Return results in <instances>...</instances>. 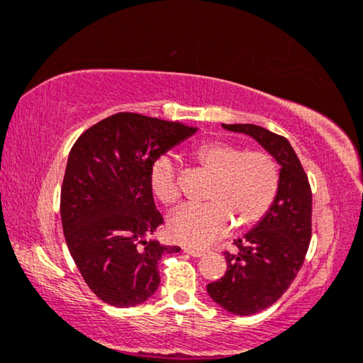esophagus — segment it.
Listing matches in <instances>:
<instances>
[{
    "mask_svg": "<svg viewBox=\"0 0 363 363\" xmlns=\"http://www.w3.org/2000/svg\"><path fill=\"white\" fill-rule=\"evenodd\" d=\"M184 252L189 254V256H192V257H200L205 254L203 250H191V247H184Z\"/></svg>",
    "mask_w": 363,
    "mask_h": 363,
    "instance_id": "esophagus-1",
    "label": "esophagus"
}]
</instances>
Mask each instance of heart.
I'll return each mask as SVG.
<instances>
[{
	"instance_id": "heart-1",
	"label": "heart",
	"mask_w": 363,
	"mask_h": 363,
	"mask_svg": "<svg viewBox=\"0 0 363 363\" xmlns=\"http://www.w3.org/2000/svg\"><path fill=\"white\" fill-rule=\"evenodd\" d=\"M194 160L213 176L205 205H187L167 221L172 241L187 247H205L228 233L233 223L247 230L257 225L272 207L279 192L280 172L267 151L207 142L192 151ZM150 187L161 203L174 205L181 197L176 166L161 156L151 166Z\"/></svg>"
}]
</instances>
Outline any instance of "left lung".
<instances>
[{
  "label": "left lung",
  "instance_id": "1",
  "mask_svg": "<svg viewBox=\"0 0 363 363\" xmlns=\"http://www.w3.org/2000/svg\"><path fill=\"white\" fill-rule=\"evenodd\" d=\"M230 132L250 135L280 164L279 192L266 216L225 252L226 274L207 285L226 311L250 316L282 296L305 261L311 240V187L295 150L285 137L252 123H221Z\"/></svg>",
  "mask_w": 363,
  "mask_h": 363
}]
</instances>
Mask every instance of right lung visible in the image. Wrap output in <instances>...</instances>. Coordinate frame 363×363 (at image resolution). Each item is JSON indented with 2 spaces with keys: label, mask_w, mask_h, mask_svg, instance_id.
I'll list each match as a JSON object with an SVG mask.
<instances>
[{
  "label": "right lung",
  "mask_w": 363,
  "mask_h": 363,
  "mask_svg": "<svg viewBox=\"0 0 363 363\" xmlns=\"http://www.w3.org/2000/svg\"><path fill=\"white\" fill-rule=\"evenodd\" d=\"M197 132L179 122L118 112L86 130L69 151L60 215L69 254L96 296L112 306L147 301L158 262L179 252L150 235L163 223L150 187L151 166Z\"/></svg>",
  "instance_id": "right-lung-1"
}]
</instances>
